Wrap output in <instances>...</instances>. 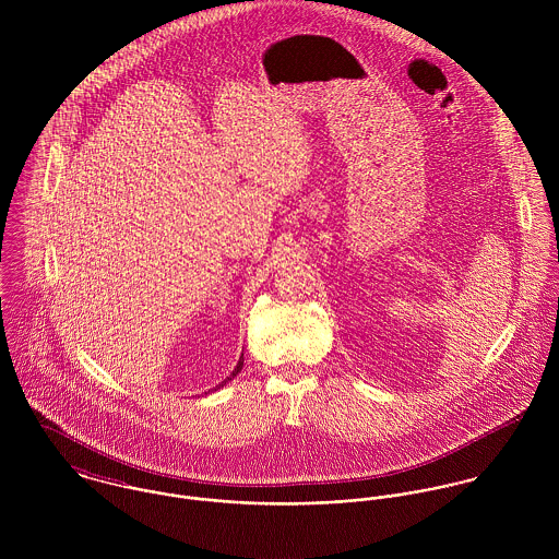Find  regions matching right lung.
I'll use <instances>...</instances> for the list:
<instances>
[{
    "mask_svg": "<svg viewBox=\"0 0 559 559\" xmlns=\"http://www.w3.org/2000/svg\"><path fill=\"white\" fill-rule=\"evenodd\" d=\"M240 368H242V355H240V359H239V364H237V368H235V370H233V372H230V377H226V379H224V381H222V383H219V385H217V388H215V392H217V390H219V388H224V385H226V383H228V381H233V379H235V377H237V374H239ZM209 392H211V390H209Z\"/></svg>",
    "mask_w": 559,
    "mask_h": 559,
    "instance_id": "add662e5",
    "label": "right lung"
}]
</instances>
